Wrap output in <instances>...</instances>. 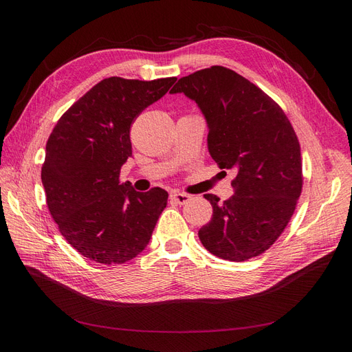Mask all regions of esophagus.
Wrapping results in <instances>:
<instances>
[{
	"instance_id": "esophagus-1",
	"label": "esophagus",
	"mask_w": 352,
	"mask_h": 352,
	"mask_svg": "<svg viewBox=\"0 0 352 352\" xmlns=\"http://www.w3.org/2000/svg\"><path fill=\"white\" fill-rule=\"evenodd\" d=\"M190 198H192V197L188 195V194H182V192H172V194H170V199H172L173 202H176V204H179V206L186 204V202Z\"/></svg>"
}]
</instances>
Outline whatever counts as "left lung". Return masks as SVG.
Segmentation results:
<instances>
[{"label": "left lung", "mask_w": 352, "mask_h": 352, "mask_svg": "<svg viewBox=\"0 0 352 352\" xmlns=\"http://www.w3.org/2000/svg\"><path fill=\"white\" fill-rule=\"evenodd\" d=\"M170 94L197 102L210 155L236 173L229 199L204 195L212 217L198 232L201 243L223 260L257 257L280 236L301 195V150L291 122L267 94L221 66L180 78Z\"/></svg>", "instance_id": "8db88e82"}]
</instances>
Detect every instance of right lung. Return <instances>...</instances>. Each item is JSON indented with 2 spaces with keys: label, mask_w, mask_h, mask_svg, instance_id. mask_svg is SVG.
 Here are the masks:
<instances>
[{
  "label": "right lung",
  "mask_w": 352,
  "mask_h": 352,
  "mask_svg": "<svg viewBox=\"0 0 352 352\" xmlns=\"http://www.w3.org/2000/svg\"><path fill=\"white\" fill-rule=\"evenodd\" d=\"M176 78H109L60 117L51 132L41 179L61 235L83 257L122 264L141 254L167 206L162 188L136 192L120 184L132 155L131 124L167 94Z\"/></svg>",
  "instance_id": "add662e5"
}]
</instances>
